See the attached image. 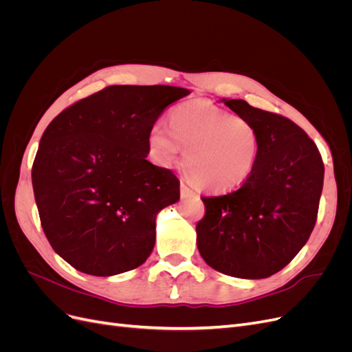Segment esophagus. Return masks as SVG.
I'll return each instance as SVG.
<instances>
[{"mask_svg":"<svg viewBox=\"0 0 352 352\" xmlns=\"http://www.w3.org/2000/svg\"><path fill=\"white\" fill-rule=\"evenodd\" d=\"M180 194H182V197H189V195H195V192L192 189H190L186 184H180Z\"/></svg>","mask_w":352,"mask_h":352,"instance_id":"esophagus-1","label":"esophagus"}]
</instances>
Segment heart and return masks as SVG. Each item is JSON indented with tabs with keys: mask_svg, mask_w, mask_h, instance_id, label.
Masks as SVG:
<instances>
[{
	"mask_svg": "<svg viewBox=\"0 0 352 352\" xmlns=\"http://www.w3.org/2000/svg\"><path fill=\"white\" fill-rule=\"evenodd\" d=\"M148 141L163 166L175 164L184 148L186 170L210 190L247 182L261 148L260 132L251 120L201 101L179 105L168 116V127L154 124Z\"/></svg>",
	"mask_w": 352,
	"mask_h": 352,
	"instance_id": "b5f03b06",
	"label": "heart"
}]
</instances>
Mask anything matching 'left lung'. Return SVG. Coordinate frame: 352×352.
Here are the masks:
<instances>
[{
	"instance_id": "8db88e82",
	"label": "left lung",
	"mask_w": 352,
	"mask_h": 352,
	"mask_svg": "<svg viewBox=\"0 0 352 352\" xmlns=\"http://www.w3.org/2000/svg\"><path fill=\"white\" fill-rule=\"evenodd\" d=\"M260 132L257 166L230 194L201 197L206 216L197 225L201 257L214 270L264 279L301 251L314 229L324 164L308 135L280 114L221 100Z\"/></svg>"
}]
</instances>
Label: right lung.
I'll use <instances>...</instances> for the list:
<instances>
[{
  "mask_svg": "<svg viewBox=\"0 0 352 352\" xmlns=\"http://www.w3.org/2000/svg\"><path fill=\"white\" fill-rule=\"evenodd\" d=\"M185 88L114 85L70 105L41 138L32 185L45 236L92 276L140 267L155 243L158 211L179 201L172 170L146 160L150 132Z\"/></svg>",
  "mask_w": 352,
  "mask_h": 352,
  "instance_id": "obj_1",
  "label": "right lung"
}]
</instances>
